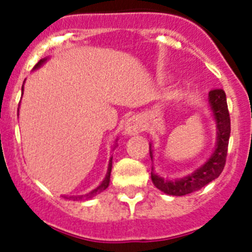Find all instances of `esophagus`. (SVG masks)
<instances>
[{
  "mask_svg": "<svg viewBox=\"0 0 252 252\" xmlns=\"http://www.w3.org/2000/svg\"><path fill=\"white\" fill-rule=\"evenodd\" d=\"M125 131L128 133V135H136L142 131V125L137 117H131L130 120H127L126 125H125Z\"/></svg>",
  "mask_w": 252,
  "mask_h": 252,
  "instance_id": "34e87169",
  "label": "esophagus"
}]
</instances>
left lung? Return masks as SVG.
Masks as SVG:
<instances>
[{
	"label": "left lung",
	"mask_w": 252,
	"mask_h": 252,
	"mask_svg": "<svg viewBox=\"0 0 252 252\" xmlns=\"http://www.w3.org/2000/svg\"><path fill=\"white\" fill-rule=\"evenodd\" d=\"M208 101L213 111L216 122H217V145H216L215 153L201 168L197 169L193 174L184 177L183 179L166 180L161 177H158L154 173V169H151V180L154 186L166 194L186 195L197 192L204 186L211 183L212 180H215L216 178L220 177L223 170L231 132V120L228 107H227L226 93L221 88L212 90L209 92ZM150 157L153 159L151 150Z\"/></svg>",
	"instance_id": "obj_1"
}]
</instances>
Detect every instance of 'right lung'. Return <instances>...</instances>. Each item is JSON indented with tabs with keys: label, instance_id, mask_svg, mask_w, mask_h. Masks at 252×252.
<instances>
[{
	"label": "right lung",
	"instance_id": "right-lung-1",
	"mask_svg": "<svg viewBox=\"0 0 252 252\" xmlns=\"http://www.w3.org/2000/svg\"><path fill=\"white\" fill-rule=\"evenodd\" d=\"M45 58H44V59H41V60H39V62H37V64L36 65L34 66V69H36V68H39L40 65H41V64L44 63V62H45ZM22 91H24V86H22ZM111 170H112V159L110 160V164H108V170H107V174H106V178H104V180L103 182H102L101 184H99L98 187H97V188L94 189V190H92V192L91 193H88V194H86L83 197V195H82V197H78V198H92V197H94L95 194H98V193H101V192H103L104 189L107 188V187H108V184H110V175H111ZM75 199H77V198H75Z\"/></svg>",
	"mask_w": 252,
	"mask_h": 252
}]
</instances>
